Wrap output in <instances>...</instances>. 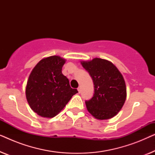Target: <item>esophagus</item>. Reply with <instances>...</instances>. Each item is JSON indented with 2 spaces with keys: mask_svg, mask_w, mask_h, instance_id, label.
<instances>
[{
  "mask_svg": "<svg viewBox=\"0 0 155 155\" xmlns=\"http://www.w3.org/2000/svg\"><path fill=\"white\" fill-rule=\"evenodd\" d=\"M78 91L79 93H80V92H81V88H80V87H79L78 88Z\"/></svg>",
  "mask_w": 155,
  "mask_h": 155,
  "instance_id": "obj_1",
  "label": "esophagus"
}]
</instances>
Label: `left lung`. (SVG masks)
I'll use <instances>...</instances> for the list:
<instances>
[{
  "label": "left lung",
  "mask_w": 155,
  "mask_h": 155,
  "mask_svg": "<svg viewBox=\"0 0 155 155\" xmlns=\"http://www.w3.org/2000/svg\"><path fill=\"white\" fill-rule=\"evenodd\" d=\"M82 67L90 73L94 85L92 98L85 101L88 111L99 120L115 116L122 109L126 99L124 77L110 61L95 58L81 61Z\"/></svg>",
  "instance_id": "8db88e82"
}]
</instances>
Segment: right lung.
<instances>
[{
    "instance_id": "obj_1",
    "label": "right lung",
    "mask_w": 155,
    "mask_h": 155,
    "mask_svg": "<svg viewBox=\"0 0 155 155\" xmlns=\"http://www.w3.org/2000/svg\"><path fill=\"white\" fill-rule=\"evenodd\" d=\"M65 60L58 56L41 59L31 71L26 86L29 107L45 118L56 116L65 107L78 90L71 87L62 73Z\"/></svg>"
}]
</instances>
